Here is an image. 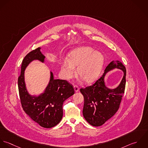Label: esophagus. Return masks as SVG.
I'll return each instance as SVG.
<instances>
[{"label":"esophagus","mask_w":148,"mask_h":148,"mask_svg":"<svg viewBox=\"0 0 148 148\" xmlns=\"http://www.w3.org/2000/svg\"><path fill=\"white\" fill-rule=\"evenodd\" d=\"M74 91H75V92H78L79 91V88L77 86H76V85H75L74 86Z\"/></svg>","instance_id":"esophagus-1"}]
</instances>
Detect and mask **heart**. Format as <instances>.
Segmentation results:
<instances>
[{
  "label": "heart",
  "instance_id": "obj_1",
  "mask_svg": "<svg viewBox=\"0 0 148 148\" xmlns=\"http://www.w3.org/2000/svg\"><path fill=\"white\" fill-rule=\"evenodd\" d=\"M105 62L103 54L89 46H81L72 50L68 59L61 63L60 74L63 78L69 80L77 73L86 83H91L99 77Z\"/></svg>",
  "mask_w": 148,
  "mask_h": 148
}]
</instances>
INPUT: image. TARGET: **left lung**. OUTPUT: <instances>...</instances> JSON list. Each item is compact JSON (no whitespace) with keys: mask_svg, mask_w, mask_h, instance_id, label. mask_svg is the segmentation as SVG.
<instances>
[{"mask_svg":"<svg viewBox=\"0 0 148 148\" xmlns=\"http://www.w3.org/2000/svg\"><path fill=\"white\" fill-rule=\"evenodd\" d=\"M116 68L122 70L124 75L120 84L115 88L106 85L105 77ZM126 84V69L119 60H112L106 67L104 73L94 84L80 91L84 97L83 116L93 126H99L112 118L117 112L124 93Z\"/></svg>","mask_w":148,"mask_h":148,"instance_id":"8db88e82","label":"left lung"}]
</instances>
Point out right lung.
<instances>
[{"label":"right lung","mask_w":148,"mask_h":148,"mask_svg":"<svg viewBox=\"0 0 148 148\" xmlns=\"http://www.w3.org/2000/svg\"><path fill=\"white\" fill-rule=\"evenodd\" d=\"M41 47L31 51L23 60L21 73L18 78V89L22 108L25 113L40 126L51 128L58 124L63 117V102L74 94V90L67 81L54 79L50 71V79L43 91L38 95L31 94L27 88L25 71L34 60L44 63L45 56Z\"/></svg>","instance_id":"obj_1"}]
</instances>
